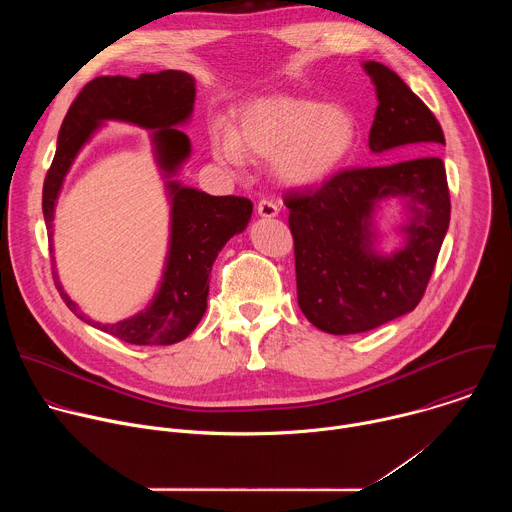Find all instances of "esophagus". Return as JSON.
I'll list each match as a JSON object with an SVG mask.
<instances>
[{
	"label": "esophagus",
	"instance_id": "1",
	"mask_svg": "<svg viewBox=\"0 0 512 512\" xmlns=\"http://www.w3.org/2000/svg\"><path fill=\"white\" fill-rule=\"evenodd\" d=\"M257 212L263 218H271V216H275L279 212V208H277V204L271 198H261L259 204H257Z\"/></svg>",
	"mask_w": 512,
	"mask_h": 512
}]
</instances>
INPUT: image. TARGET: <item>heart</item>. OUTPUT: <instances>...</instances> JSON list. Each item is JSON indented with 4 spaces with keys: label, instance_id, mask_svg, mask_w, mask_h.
<instances>
[{
    "label": "heart",
    "instance_id": "obj_1",
    "mask_svg": "<svg viewBox=\"0 0 512 512\" xmlns=\"http://www.w3.org/2000/svg\"><path fill=\"white\" fill-rule=\"evenodd\" d=\"M358 121L342 105L310 99L273 97L245 107L237 129L216 125L210 131L214 158L231 168L245 154L275 156V172L287 184L312 186L332 176L352 154Z\"/></svg>",
    "mask_w": 512,
    "mask_h": 512
}]
</instances>
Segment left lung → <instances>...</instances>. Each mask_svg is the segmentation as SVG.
I'll use <instances>...</instances> for the list:
<instances>
[{
	"label": "left lung",
	"mask_w": 512,
	"mask_h": 512,
	"mask_svg": "<svg viewBox=\"0 0 512 512\" xmlns=\"http://www.w3.org/2000/svg\"><path fill=\"white\" fill-rule=\"evenodd\" d=\"M379 97L369 133L375 154L393 148L435 150L446 145L427 105L381 62H364ZM399 195L412 210L408 241L391 258L372 251V210ZM294 237L298 304L328 334L379 328L421 302L450 225L444 162L435 156L375 168H346L318 186L283 194Z\"/></svg>",
	"instance_id": "8db88e82"
}]
</instances>
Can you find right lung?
I'll return each instance as SVG.
<instances>
[{"label": "right lung", "instance_id": "right-lung-1", "mask_svg": "<svg viewBox=\"0 0 512 512\" xmlns=\"http://www.w3.org/2000/svg\"><path fill=\"white\" fill-rule=\"evenodd\" d=\"M194 95V79L182 70L150 72L137 79L99 77L87 83L62 121L56 154L44 180L42 210L48 229L56 196L72 160L105 119L154 129L158 162L166 174H174L190 154V139L176 125L190 117ZM168 188L172 194L170 251L162 287L148 310L117 324L91 322L64 294L52 271L58 294L72 314L137 346L174 344L196 328L206 312L212 263L225 243L247 227L253 212V202L245 196H210L176 182H170Z\"/></svg>", "mask_w": 512, "mask_h": 512}]
</instances>
